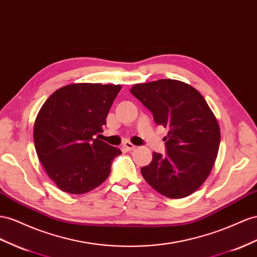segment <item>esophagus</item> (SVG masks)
Listing matches in <instances>:
<instances>
[{"mask_svg": "<svg viewBox=\"0 0 257 257\" xmlns=\"http://www.w3.org/2000/svg\"><path fill=\"white\" fill-rule=\"evenodd\" d=\"M122 147L127 151H131V150H134L136 148V146H134L133 144L130 143V142H124L123 145H122Z\"/></svg>", "mask_w": 257, "mask_h": 257, "instance_id": "1", "label": "esophagus"}]
</instances>
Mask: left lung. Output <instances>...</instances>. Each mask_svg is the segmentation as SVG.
I'll return each mask as SVG.
<instances>
[{"label":"left lung","mask_w":257,"mask_h":257,"mask_svg":"<svg viewBox=\"0 0 257 257\" xmlns=\"http://www.w3.org/2000/svg\"><path fill=\"white\" fill-rule=\"evenodd\" d=\"M154 114L155 122L168 130L166 155L154 152L142 175L164 197L191 195L209 177L217 158L220 130L204 97L185 82L162 79L131 88Z\"/></svg>","instance_id":"left-lung-1"}]
</instances>
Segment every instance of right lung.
<instances>
[{"label": "right lung", "instance_id": "obj_1", "mask_svg": "<svg viewBox=\"0 0 257 257\" xmlns=\"http://www.w3.org/2000/svg\"><path fill=\"white\" fill-rule=\"evenodd\" d=\"M121 85L74 83L54 92L33 126L40 162L62 191L81 195L101 185L119 148L99 140Z\"/></svg>", "mask_w": 257, "mask_h": 257}]
</instances>
